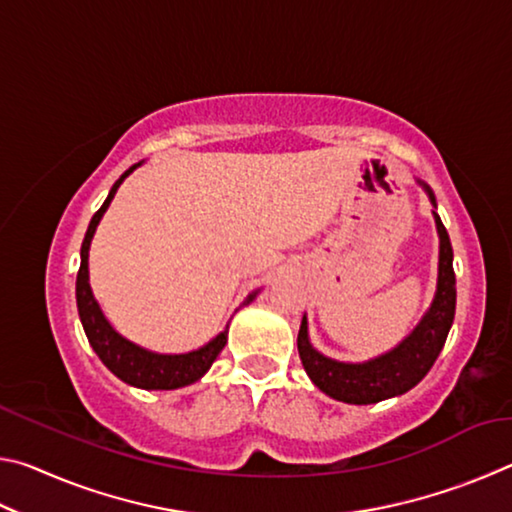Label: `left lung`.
<instances>
[{
    "label": "left lung",
    "instance_id": "1",
    "mask_svg": "<svg viewBox=\"0 0 512 512\" xmlns=\"http://www.w3.org/2000/svg\"><path fill=\"white\" fill-rule=\"evenodd\" d=\"M431 203L436 205L431 189ZM436 216V228L440 235V262H438V289L431 307L420 325L397 345L395 350L366 363H341L327 359L311 348L307 336V318H302L298 332V352L309 379L325 395L348 404H375L388 397L402 395L420 384L422 377L436 363L440 350L447 341L449 329L456 314V275H454V250L440 216Z\"/></svg>",
    "mask_w": 512,
    "mask_h": 512
}]
</instances>
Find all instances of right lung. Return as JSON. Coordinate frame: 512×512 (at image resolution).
Returning a JSON list of instances; mask_svg holds the SVG:
<instances>
[{
	"mask_svg": "<svg viewBox=\"0 0 512 512\" xmlns=\"http://www.w3.org/2000/svg\"><path fill=\"white\" fill-rule=\"evenodd\" d=\"M135 167H140V162L121 173V178L112 185L106 201H103L99 210L94 212L88 225V232H85L81 246V268L79 275H76V307H79L81 323L92 350L97 352V357L103 361V366H106L112 375H117L121 381H126V384L144 388V391H173V388L194 384V381L201 379L205 372L210 370L214 359L219 357V352L225 348V343H228V327H225L216 339L203 345L201 350L187 354H155L149 350H142L137 348L135 343L126 341L124 336H119L115 329L110 327L108 320L101 314L97 300L92 296L88 282V250L94 237V230H97L101 216L108 210L110 201L115 198L119 185L124 183V178ZM253 298L255 293L248 296L246 302Z\"/></svg>",
	"mask_w": 512,
	"mask_h": 512,
	"instance_id": "obj_1",
	"label": "right lung"
}]
</instances>
